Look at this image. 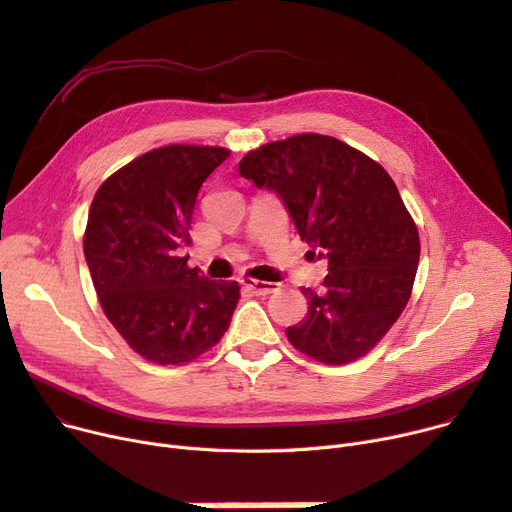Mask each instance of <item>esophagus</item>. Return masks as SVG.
<instances>
[{
    "instance_id": "esophagus-1",
    "label": "esophagus",
    "mask_w": 512,
    "mask_h": 512,
    "mask_svg": "<svg viewBox=\"0 0 512 512\" xmlns=\"http://www.w3.org/2000/svg\"><path fill=\"white\" fill-rule=\"evenodd\" d=\"M240 284L255 295H270L280 286L278 282H265V280H255V278H242Z\"/></svg>"
}]
</instances>
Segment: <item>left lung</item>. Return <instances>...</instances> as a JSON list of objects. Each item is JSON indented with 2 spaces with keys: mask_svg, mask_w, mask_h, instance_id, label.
Segmentation results:
<instances>
[{
  "mask_svg": "<svg viewBox=\"0 0 512 512\" xmlns=\"http://www.w3.org/2000/svg\"><path fill=\"white\" fill-rule=\"evenodd\" d=\"M238 171L276 192L301 240L328 259L322 291L301 288L307 316L286 328L288 341L324 364L362 358L404 311L420 257L416 224L391 175L320 133L251 150Z\"/></svg>",
  "mask_w": 512,
  "mask_h": 512,
  "instance_id": "obj_1",
  "label": "left lung"
}]
</instances>
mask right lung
Returning <instances> with one entry per match:
<instances>
[{
  "mask_svg": "<svg viewBox=\"0 0 512 512\" xmlns=\"http://www.w3.org/2000/svg\"><path fill=\"white\" fill-rule=\"evenodd\" d=\"M230 157L219 146L154 148L98 188L83 253L106 318L154 364H184L230 326L240 286L209 280L177 255L203 182Z\"/></svg>",
  "mask_w": 512,
  "mask_h": 512,
  "instance_id": "1",
  "label": "right lung"
}]
</instances>
